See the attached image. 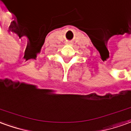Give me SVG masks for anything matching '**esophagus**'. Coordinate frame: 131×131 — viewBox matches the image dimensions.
<instances>
[{
	"instance_id": "obj_1",
	"label": "esophagus",
	"mask_w": 131,
	"mask_h": 131,
	"mask_svg": "<svg viewBox=\"0 0 131 131\" xmlns=\"http://www.w3.org/2000/svg\"><path fill=\"white\" fill-rule=\"evenodd\" d=\"M67 44H72V42H67Z\"/></svg>"
}]
</instances>
